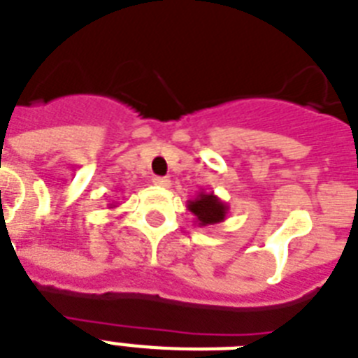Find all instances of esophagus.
I'll list each match as a JSON object with an SVG mask.
<instances>
[{
    "instance_id": "1",
    "label": "esophagus",
    "mask_w": 358,
    "mask_h": 358,
    "mask_svg": "<svg viewBox=\"0 0 358 358\" xmlns=\"http://www.w3.org/2000/svg\"><path fill=\"white\" fill-rule=\"evenodd\" d=\"M152 182H155V185H160V187H171V180L167 176H156Z\"/></svg>"
}]
</instances>
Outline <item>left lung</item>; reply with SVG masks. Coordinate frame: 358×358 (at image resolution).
<instances>
[{
  "label": "left lung",
  "instance_id": "8db88e82",
  "mask_svg": "<svg viewBox=\"0 0 358 358\" xmlns=\"http://www.w3.org/2000/svg\"><path fill=\"white\" fill-rule=\"evenodd\" d=\"M187 209L194 215V222L198 224V227L220 224L227 218V213H229V206L224 200H220L215 193H206V191H200L196 198L189 200Z\"/></svg>",
  "mask_w": 358,
  "mask_h": 358
}]
</instances>
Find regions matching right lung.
<instances>
[{
  "label": "right lung",
  "mask_w": 358,
  "mask_h": 358,
  "mask_svg": "<svg viewBox=\"0 0 358 358\" xmlns=\"http://www.w3.org/2000/svg\"><path fill=\"white\" fill-rule=\"evenodd\" d=\"M109 207L110 209H114V207H118V206H116V202H113V203H109Z\"/></svg>",
  "instance_id": "1"
}]
</instances>
